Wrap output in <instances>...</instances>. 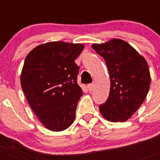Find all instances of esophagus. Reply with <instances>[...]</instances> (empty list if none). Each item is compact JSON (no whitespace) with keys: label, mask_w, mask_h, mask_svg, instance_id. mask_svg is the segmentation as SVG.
<instances>
[{"label":"esophagus","mask_w":160,"mask_h":160,"mask_svg":"<svg viewBox=\"0 0 160 160\" xmlns=\"http://www.w3.org/2000/svg\"><path fill=\"white\" fill-rule=\"evenodd\" d=\"M87 88H88L89 91H90V92H91V91L94 90V85L93 84V83H91V84H88V86H87Z\"/></svg>","instance_id":"esophagus-1"}]
</instances>
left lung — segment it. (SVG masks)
<instances>
[{
	"mask_svg": "<svg viewBox=\"0 0 160 160\" xmlns=\"http://www.w3.org/2000/svg\"><path fill=\"white\" fill-rule=\"evenodd\" d=\"M92 48L104 58L111 89L106 102L99 106L102 115L111 122H125L143 102L151 84L147 61L128 42L112 39Z\"/></svg>",
	"mask_w": 160,
	"mask_h": 160,
	"instance_id": "1",
	"label": "left lung"
}]
</instances>
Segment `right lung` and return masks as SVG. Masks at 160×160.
Listing matches in <instances>:
<instances>
[{"label": "right lung", "instance_id": "add662e5", "mask_svg": "<svg viewBox=\"0 0 160 160\" xmlns=\"http://www.w3.org/2000/svg\"><path fill=\"white\" fill-rule=\"evenodd\" d=\"M82 44L52 42L37 46L25 58L21 84L29 106L47 129L61 131L73 122L82 90L74 60Z\"/></svg>", "mask_w": 160, "mask_h": 160}]
</instances>
